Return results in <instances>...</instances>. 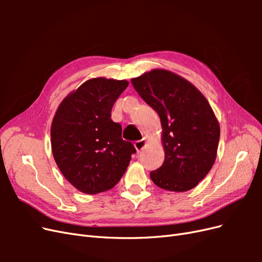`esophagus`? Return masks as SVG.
<instances>
[{"instance_id":"34e87169","label":"esophagus","mask_w":262,"mask_h":262,"mask_svg":"<svg viewBox=\"0 0 262 262\" xmlns=\"http://www.w3.org/2000/svg\"><path fill=\"white\" fill-rule=\"evenodd\" d=\"M145 143H146V141H145V139H142V140H139V141H136L134 142V147L137 148V150L138 152H140V150L143 148L144 146H145Z\"/></svg>"}]
</instances>
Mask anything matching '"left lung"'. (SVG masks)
I'll return each instance as SVG.
<instances>
[{"label": "left lung", "instance_id": "obj_1", "mask_svg": "<svg viewBox=\"0 0 262 262\" xmlns=\"http://www.w3.org/2000/svg\"><path fill=\"white\" fill-rule=\"evenodd\" d=\"M131 83L161 118L165 160L149 176L169 191H188L211 170L217 152L220 125L203 95L179 75L153 70Z\"/></svg>", "mask_w": 262, "mask_h": 262}]
</instances>
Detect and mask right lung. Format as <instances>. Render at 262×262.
Segmentation results:
<instances>
[{
    "mask_svg": "<svg viewBox=\"0 0 262 262\" xmlns=\"http://www.w3.org/2000/svg\"><path fill=\"white\" fill-rule=\"evenodd\" d=\"M126 81L92 78L63 100L51 125L54 161L69 182L87 194L114 188L137 152L121 138L112 109Z\"/></svg>",
    "mask_w": 262,
    "mask_h": 262,
    "instance_id": "add662e5",
    "label": "right lung"
}]
</instances>
